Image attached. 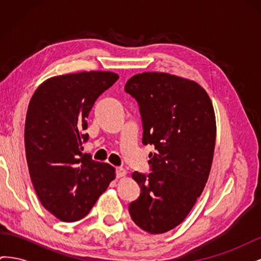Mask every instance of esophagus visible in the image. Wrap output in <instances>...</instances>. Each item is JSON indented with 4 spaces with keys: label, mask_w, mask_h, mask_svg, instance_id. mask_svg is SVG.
Here are the masks:
<instances>
[{
    "label": "esophagus",
    "mask_w": 261,
    "mask_h": 261,
    "mask_svg": "<svg viewBox=\"0 0 261 261\" xmlns=\"http://www.w3.org/2000/svg\"><path fill=\"white\" fill-rule=\"evenodd\" d=\"M126 174H127V172H126L125 169H123V168H117V169H116V177H117V178L123 177V176H125Z\"/></svg>",
    "instance_id": "obj_1"
}]
</instances>
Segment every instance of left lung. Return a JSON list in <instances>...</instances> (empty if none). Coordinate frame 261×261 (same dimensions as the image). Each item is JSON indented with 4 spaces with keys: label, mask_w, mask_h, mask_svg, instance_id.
I'll return each mask as SVG.
<instances>
[{
    "label": "left lung",
    "mask_w": 261,
    "mask_h": 261,
    "mask_svg": "<svg viewBox=\"0 0 261 261\" xmlns=\"http://www.w3.org/2000/svg\"><path fill=\"white\" fill-rule=\"evenodd\" d=\"M125 91L139 105L143 144L156 150L149 154L151 173L132 174L140 195L128 210L141 230L162 234L183 222L206 186L216 146L215 109L199 84L168 73L134 75Z\"/></svg>",
    "instance_id": "1"
}]
</instances>
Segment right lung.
<instances>
[{"instance_id":"right-lung-1","label":"right lung","mask_w":261,"mask_h":261,"mask_svg":"<svg viewBox=\"0 0 261 261\" xmlns=\"http://www.w3.org/2000/svg\"><path fill=\"white\" fill-rule=\"evenodd\" d=\"M118 75L91 70L44 81L31 97L25 122L29 174L42 206L64 222L87 216L115 178V169L83 153L94 102Z\"/></svg>"}]
</instances>
